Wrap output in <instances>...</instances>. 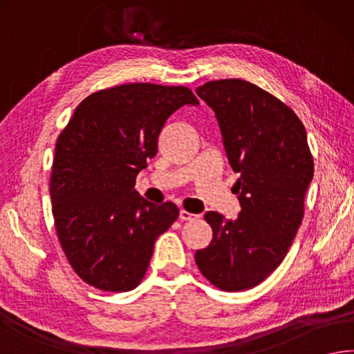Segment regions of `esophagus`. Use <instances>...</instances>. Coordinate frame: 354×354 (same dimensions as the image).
<instances>
[{
	"instance_id": "obj_1",
	"label": "esophagus",
	"mask_w": 354,
	"mask_h": 354,
	"mask_svg": "<svg viewBox=\"0 0 354 354\" xmlns=\"http://www.w3.org/2000/svg\"><path fill=\"white\" fill-rule=\"evenodd\" d=\"M178 217H180V220H192V218H196L197 216H196V214H192V212H189V211H185V209H182V211H180Z\"/></svg>"
}]
</instances>
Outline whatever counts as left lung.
Masks as SVG:
<instances>
[{
  "instance_id": "left-lung-1",
  "label": "left lung",
  "mask_w": 354,
  "mask_h": 354,
  "mask_svg": "<svg viewBox=\"0 0 354 354\" xmlns=\"http://www.w3.org/2000/svg\"><path fill=\"white\" fill-rule=\"evenodd\" d=\"M196 92L216 112L242 206L234 220L206 212L212 240L196 251V263L218 290H250L282 263L302 223L315 174L306 131L290 106L245 80H216Z\"/></svg>"
}]
</instances>
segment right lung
Here are the masks:
<instances>
[{"mask_svg": "<svg viewBox=\"0 0 354 354\" xmlns=\"http://www.w3.org/2000/svg\"><path fill=\"white\" fill-rule=\"evenodd\" d=\"M185 104H198L185 86H114L86 97L58 136L50 174L53 222L73 271L94 288L134 290L157 237L178 217L174 203H151L134 186L157 154L166 120Z\"/></svg>", "mask_w": 354, "mask_h": 354, "instance_id": "right-lung-1", "label": "right lung"}]
</instances>
